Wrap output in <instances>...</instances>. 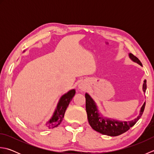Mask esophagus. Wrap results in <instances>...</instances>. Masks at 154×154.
Wrapping results in <instances>:
<instances>
[{
    "instance_id": "1",
    "label": "esophagus",
    "mask_w": 154,
    "mask_h": 154,
    "mask_svg": "<svg viewBox=\"0 0 154 154\" xmlns=\"http://www.w3.org/2000/svg\"><path fill=\"white\" fill-rule=\"evenodd\" d=\"M79 89L82 91L85 89V86L83 83H81L79 85Z\"/></svg>"
}]
</instances>
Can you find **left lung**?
<instances>
[{"label": "left lung", "instance_id": "8db88e82", "mask_svg": "<svg viewBox=\"0 0 154 154\" xmlns=\"http://www.w3.org/2000/svg\"><path fill=\"white\" fill-rule=\"evenodd\" d=\"M129 57L133 61L136 62L140 65H142L141 61L138 60V58L134 56L132 54H129ZM146 80L145 79L143 81V91L144 93H146ZM85 100L88 121H89L91 126L95 131L110 136H119L128 131L130 128L134 125L137 121L142 116L146 105V103H143L141 110H140V114L136 119L131 121H128V122H124V121L106 119L105 117L100 116L98 111L95 103L89 94H85Z\"/></svg>", "mask_w": 154, "mask_h": 154}]
</instances>
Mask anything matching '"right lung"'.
Here are the masks:
<instances>
[{
  "mask_svg": "<svg viewBox=\"0 0 154 154\" xmlns=\"http://www.w3.org/2000/svg\"><path fill=\"white\" fill-rule=\"evenodd\" d=\"M75 94V90L72 89L69 91L68 93L63 94L60 98L53 116H52L51 119L45 124V127L48 128H54L60 125L61 121L63 120L65 110H66L69 104L74 97Z\"/></svg>",
  "mask_w": 154,
  "mask_h": 154,
  "instance_id": "right-lung-1",
  "label": "right lung"
}]
</instances>
